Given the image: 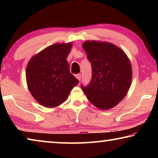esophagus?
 <instances>
[{
	"instance_id": "esophagus-1",
	"label": "esophagus",
	"mask_w": 158,
	"mask_h": 158,
	"mask_svg": "<svg viewBox=\"0 0 158 158\" xmlns=\"http://www.w3.org/2000/svg\"><path fill=\"white\" fill-rule=\"evenodd\" d=\"M75 77H77V79H78V80H81V74H76L75 75Z\"/></svg>"
}]
</instances>
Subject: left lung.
Instances as JSON below:
<instances>
[{"mask_svg":"<svg viewBox=\"0 0 158 158\" xmlns=\"http://www.w3.org/2000/svg\"><path fill=\"white\" fill-rule=\"evenodd\" d=\"M92 69L91 80L81 86L96 107L109 109L126 95L132 81V67L122 49L107 42L86 41L82 45Z\"/></svg>","mask_w":158,"mask_h":158,"instance_id":"8db88e82","label":"left lung"}]
</instances>
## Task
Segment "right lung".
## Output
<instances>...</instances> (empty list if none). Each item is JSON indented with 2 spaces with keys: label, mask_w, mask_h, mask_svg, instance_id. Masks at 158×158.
<instances>
[{
  "label": "right lung",
  "mask_w": 158,
  "mask_h": 158,
  "mask_svg": "<svg viewBox=\"0 0 158 158\" xmlns=\"http://www.w3.org/2000/svg\"><path fill=\"white\" fill-rule=\"evenodd\" d=\"M72 43L54 44L31 58L26 68V81L33 98L46 107L60 105L79 82L69 72L67 57Z\"/></svg>",
  "instance_id": "right-lung-1"
}]
</instances>
